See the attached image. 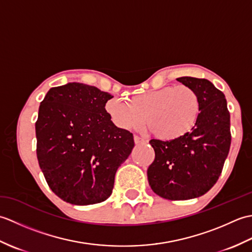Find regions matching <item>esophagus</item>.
I'll use <instances>...</instances> for the list:
<instances>
[{
	"instance_id": "34e87169",
	"label": "esophagus",
	"mask_w": 252,
	"mask_h": 252,
	"mask_svg": "<svg viewBox=\"0 0 252 252\" xmlns=\"http://www.w3.org/2000/svg\"><path fill=\"white\" fill-rule=\"evenodd\" d=\"M134 143L136 144V145H140V144L145 143V140L140 136H134Z\"/></svg>"
}]
</instances>
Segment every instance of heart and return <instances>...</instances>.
Listing matches in <instances>:
<instances>
[{
  "label": "heart",
  "instance_id": "obj_1",
  "mask_svg": "<svg viewBox=\"0 0 252 252\" xmlns=\"http://www.w3.org/2000/svg\"><path fill=\"white\" fill-rule=\"evenodd\" d=\"M111 122L122 130H138L146 123L162 141H174L189 133L200 115L199 96L187 85L165 87L132 96L129 103L109 99L105 106Z\"/></svg>",
  "mask_w": 252,
  "mask_h": 252
}]
</instances>
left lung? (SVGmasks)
I'll return each instance as SVG.
<instances>
[{
    "label": "left lung",
    "instance_id": "1",
    "mask_svg": "<svg viewBox=\"0 0 252 252\" xmlns=\"http://www.w3.org/2000/svg\"><path fill=\"white\" fill-rule=\"evenodd\" d=\"M199 96L200 115L192 130L174 141L151 140L155 160L147 169L149 186L164 199L187 200L205 195L217 183L231 146L227 103L207 79H176Z\"/></svg>",
    "mask_w": 252,
    "mask_h": 252
}]
</instances>
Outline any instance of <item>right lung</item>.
I'll use <instances>...</instances> for the list:
<instances>
[{
	"mask_svg": "<svg viewBox=\"0 0 252 252\" xmlns=\"http://www.w3.org/2000/svg\"><path fill=\"white\" fill-rule=\"evenodd\" d=\"M114 96L88 84L50 89L35 122L36 157L50 189L63 201L87 206L106 200L134 140L111 122Z\"/></svg>",
	"mask_w": 252,
	"mask_h": 252,
	"instance_id": "right-lung-1",
	"label": "right lung"
}]
</instances>
